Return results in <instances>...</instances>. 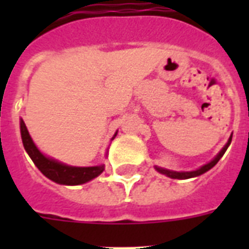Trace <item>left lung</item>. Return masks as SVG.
Segmentation results:
<instances>
[{"label":"left lung","instance_id":"obj_1","mask_svg":"<svg viewBox=\"0 0 249 249\" xmlns=\"http://www.w3.org/2000/svg\"><path fill=\"white\" fill-rule=\"evenodd\" d=\"M231 138H232V134L230 136V138H229L228 143L225 144L224 147L221 148V151L217 154L214 158H213L209 163L204 164V165H201L200 168H197V169L195 170H190V172H177V170H169V169H165V168H161V166H158L155 165V169L159 172V173L164 174V176H166V177L169 178H173V179H187V178H193V177H197V176H200V174L205 173V172H208L209 169H212L213 166L216 165L217 163H218V160L224 156V154L226 152V150H228V147L230 146V143H231Z\"/></svg>","mask_w":249,"mask_h":249}]
</instances>
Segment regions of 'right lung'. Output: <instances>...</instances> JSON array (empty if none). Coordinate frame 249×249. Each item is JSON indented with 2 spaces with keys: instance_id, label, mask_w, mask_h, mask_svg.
<instances>
[{
  "instance_id": "obj_1",
  "label": "right lung",
  "mask_w": 249,
  "mask_h": 249,
  "mask_svg": "<svg viewBox=\"0 0 249 249\" xmlns=\"http://www.w3.org/2000/svg\"><path fill=\"white\" fill-rule=\"evenodd\" d=\"M20 134L24 150L32 159L35 165L45 177H48L55 183L67 186L83 185L98 177L105 170V164L94 166H72L42 154L29 136L28 129L25 126L23 119H20ZM116 134L117 132L113 134L112 140L116 137Z\"/></svg>"
}]
</instances>
